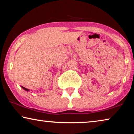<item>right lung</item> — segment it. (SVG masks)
<instances>
[{
  "mask_svg": "<svg viewBox=\"0 0 134 134\" xmlns=\"http://www.w3.org/2000/svg\"><path fill=\"white\" fill-rule=\"evenodd\" d=\"M21 87L22 88V89H24L25 90H26V91H29V89H26V88H25V87H23V86H21Z\"/></svg>",
  "mask_w": 134,
  "mask_h": 134,
  "instance_id": "add662e5",
  "label": "right lung"
}]
</instances>
